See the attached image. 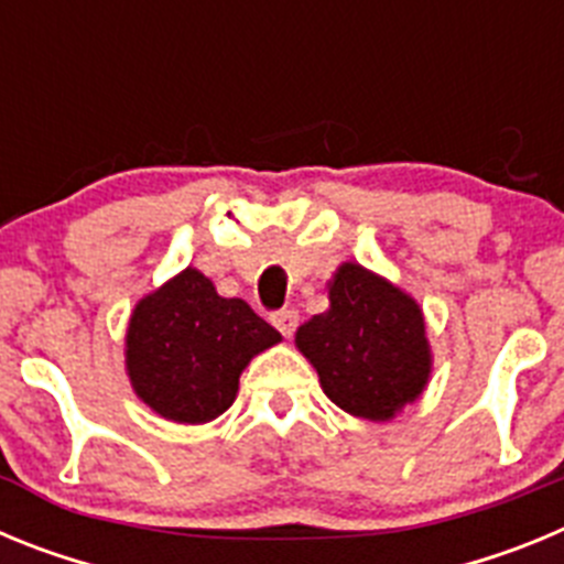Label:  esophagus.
<instances>
[{"label": "esophagus", "mask_w": 564, "mask_h": 564, "mask_svg": "<svg viewBox=\"0 0 564 564\" xmlns=\"http://www.w3.org/2000/svg\"><path fill=\"white\" fill-rule=\"evenodd\" d=\"M271 325L276 327L282 336L291 338L293 333H296V327H299V313L293 311V307H282V311L271 313Z\"/></svg>", "instance_id": "1"}]
</instances>
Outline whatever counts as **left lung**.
<instances>
[{
	"label": "left lung",
	"instance_id": "8db88e82",
	"mask_svg": "<svg viewBox=\"0 0 564 564\" xmlns=\"http://www.w3.org/2000/svg\"><path fill=\"white\" fill-rule=\"evenodd\" d=\"M327 296L330 307L296 330V347L336 406L364 421H392L430 383L421 307L358 262L338 265Z\"/></svg>",
	"mask_w": 564,
	"mask_h": 564
}]
</instances>
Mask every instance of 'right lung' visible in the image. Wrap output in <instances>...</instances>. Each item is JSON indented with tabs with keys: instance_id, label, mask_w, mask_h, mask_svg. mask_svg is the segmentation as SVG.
Segmentation results:
<instances>
[{
	"instance_id": "right-lung-1",
	"label": "right lung",
	"mask_w": 564,
	"mask_h": 564,
	"mask_svg": "<svg viewBox=\"0 0 564 564\" xmlns=\"http://www.w3.org/2000/svg\"><path fill=\"white\" fill-rule=\"evenodd\" d=\"M282 341L242 299L217 293L186 268L134 305L127 376L149 410L174 423H208L237 398L253 356Z\"/></svg>"
}]
</instances>
